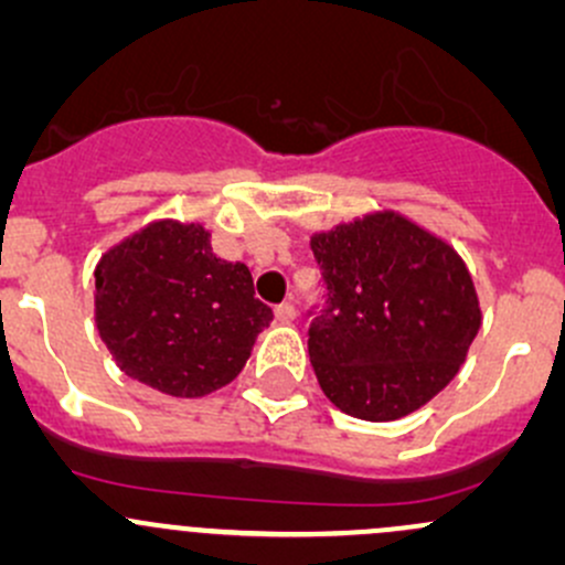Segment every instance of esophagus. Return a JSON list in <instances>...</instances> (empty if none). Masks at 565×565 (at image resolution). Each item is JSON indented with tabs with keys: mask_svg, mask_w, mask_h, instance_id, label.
<instances>
[{
	"mask_svg": "<svg viewBox=\"0 0 565 565\" xmlns=\"http://www.w3.org/2000/svg\"><path fill=\"white\" fill-rule=\"evenodd\" d=\"M276 319L281 324H292L298 319V308L292 302H281V306H276Z\"/></svg>",
	"mask_w": 565,
	"mask_h": 565,
	"instance_id": "34e87169",
	"label": "esophagus"
}]
</instances>
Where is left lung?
I'll return each instance as SVG.
<instances>
[{"instance_id":"1","label":"left lung","mask_w":565,"mask_h":565,"mask_svg":"<svg viewBox=\"0 0 565 565\" xmlns=\"http://www.w3.org/2000/svg\"><path fill=\"white\" fill-rule=\"evenodd\" d=\"M328 300L308 330L319 387L349 417L392 423L457 376L482 308L460 254L397 211L311 235Z\"/></svg>"}]
</instances>
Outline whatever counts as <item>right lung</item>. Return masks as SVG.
I'll use <instances>...</instances> for the list:
<instances>
[{
	"label": "right lung",
	"mask_w": 565,
	"mask_h": 565,
	"mask_svg": "<svg viewBox=\"0 0 565 565\" xmlns=\"http://www.w3.org/2000/svg\"><path fill=\"white\" fill-rule=\"evenodd\" d=\"M273 311L252 270L216 257L198 222L157 218L99 257L94 322L127 376L173 397H203L243 371Z\"/></svg>",
	"instance_id": "obj_1"
}]
</instances>
